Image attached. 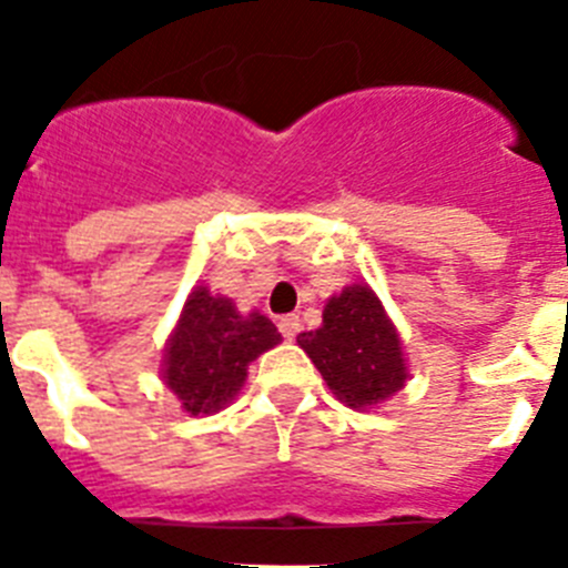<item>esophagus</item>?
<instances>
[{"mask_svg": "<svg viewBox=\"0 0 568 568\" xmlns=\"http://www.w3.org/2000/svg\"><path fill=\"white\" fill-rule=\"evenodd\" d=\"M278 329H281V335H284V338L293 341L295 335H298V329H301L298 315H284V318L278 321Z\"/></svg>", "mask_w": 568, "mask_h": 568, "instance_id": "esophagus-1", "label": "esophagus"}]
</instances>
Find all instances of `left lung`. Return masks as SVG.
Segmentation results:
<instances>
[{"instance_id": "1", "label": "left lung", "mask_w": 568, "mask_h": 568, "mask_svg": "<svg viewBox=\"0 0 568 568\" xmlns=\"http://www.w3.org/2000/svg\"><path fill=\"white\" fill-rule=\"evenodd\" d=\"M298 346L318 366L335 398L349 409L384 404L409 378L398 329L366 284H353L333 295L321 327L301 333Z\"/></svg>"}]
</instances>
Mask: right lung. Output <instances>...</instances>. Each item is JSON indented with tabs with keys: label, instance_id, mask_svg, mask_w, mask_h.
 I'll return each instance as SVG.
<instances>
[{
	"label": "right lung",
	"instance_id": "1",
	"mask_svg": "<svg viewBox=\"0 0 568 568\" xmlns=\"http://www.w3.org/2000/svg\"><path fill=\"white\" fill-rule=\"evenodd\" d=\"M281 341L267 315H241L224 295L195 287L164 346L162 378L184 413L213 415L239 395L250 361Z\"/></svg>",
	"mask_w": 568,
	"mask_h": 568
}]
</instances>
